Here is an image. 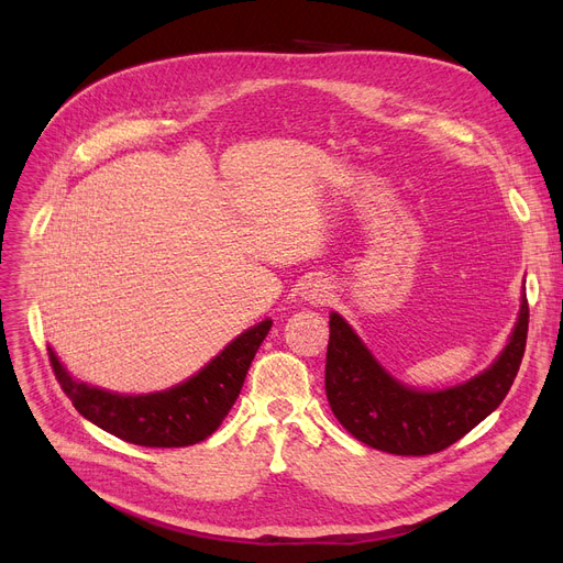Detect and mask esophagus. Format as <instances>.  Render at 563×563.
<instances>
[{
  "label": "esophagus",
  "instance_id": "34e87169",
  "mask_svg": "<svg viewBox=\"0 0 563 563\" xmlns=\"http://www.w3.org/2000/svg\"><path fill=\"white\" fill-rule=\"evenodd\" d=\"M301 297L306 301H310L312 306L327 303V299H329V285H327V280H321V278L306 280L303 287H301Z\"/></svg>",
  "mask_w": 563,
  "mask_h": 563
}]
</instances>
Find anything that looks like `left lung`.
Listing matches in <instances>:
<instances>
[{"instance_id": "left-lung-1", "label": "left lung", "mask_w": 563, "mask_h": 563, "mask_svg": "<svg viewBox=\"0 0 563 563\" xmlns=\"http://www.w3.org/2000/svg\"><path fill=\"white\" fill-rule=\"evenodd\" d=\"M329 327L327 397L340 424L374 450L427 456L454 445L507 397L525 356L529 306L522 299L514 335L490 369L440 393L401 386L340 314H331Z\"/></svg>"}]
</instances>
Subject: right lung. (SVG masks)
I'll list each match as a JSON object with an SVG mask.
<instances>
[{"label":"right lung","instance_id":"right-lung-1","mask_svg":"<svg viewBox=\"0 0 563 563\" xmlns=\"http://www.w3.org/2000/svg\"><path fill=\"white\" fill-rule=\"evenodd\" d=\"M272 319L232 340L196 376L155 395H113L75 380L47 349L58 386L86 420L141 448H187L212 435L240 397L246 372Z\"/></svg>","mask_w":563,"mask_h":563}]
</instances>
